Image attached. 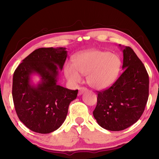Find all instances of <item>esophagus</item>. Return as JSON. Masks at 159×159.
Instances as JSON below:
<instances>
[{"mask_svg": "<svg viewBox=\"0 0 159 159\" xmlns=\"http://www.w3.org/2000/svg\"><path fill=\"white\" fill-rule=\"evenodd\" d=\"M88 90V88H85V87L80 88H79V95H82L83 93H84L85 92H87Z\"/></svg>", "mask_w": 159, "mask_h": 159, "instance_id": "1", "label": "esophagus"}]
</instances>
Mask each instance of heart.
Instances as JSON below:
<instances>
[{
    "label": "heart",
    "mask_w": 159,
    "mask_h": 159,
    "mask_svg": "<svg viewBox=\"0 0 159 159\" xmlns=\"http://www.w3.org/2000/svg\"><path fill=\"white\" fill-rule=\"evenodd\" d=\"M121 61L116 55L107 51L92 50L77 55L74 64H67L64 69L66 79L71 83H79L81 75H87L91 87L104 89L111 86L119 74Z\"/></svg>",
    "instance_id": "heart-1"
}]
</instances>
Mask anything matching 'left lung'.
I'll return each instance as SVG.
<instances>
[{
    "instance_id": "1",
    "label": "left lung",
    "mask_w": 159,
    "mask_h": 159,
    "mask_svg": "<svg viewBox=\"0 0 159 159\" xmlns=\"http://www.w3.org/2000/svg\"><path fill=\"white\" fill-rule=\"evenodd\" d=\"M123 72L108 89L98 91L93 116L106 130L120 131L136 123L149 98V75L131 48L121 46Z\"/></svg>"
}]
</instances>
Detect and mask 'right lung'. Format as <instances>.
<instances>
[{
    "mask_svg": "<svg viewBox=\"0 0 159 159\" xmlns=\"http://www.w3.org/2000/svg\"><path fill=\"white\" fill-rule=\"evenodd\" d=\"M66 57L65 48H39L15 69L12 92L15 111L32 131L47 134L57 130L66 119L70 102L76 98L78 90L57 83ZM34 74L41 77L36 86L32 83Z\"/></svg>",
    "mask_w": 159,
    "mask_h": 159,
    "instance_id": "1",
    "label": "right lung"
}]
</instances>
